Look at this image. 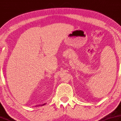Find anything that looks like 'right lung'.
<instances>
[{
	"mask_svg": "<svg viewBox=\"0 0 121 121\" xmlns=\"http://www.w3.org/2000/svg\"><path fill=\"white\" fill-rule=\"evenodd\" d=\"M45 104H46V103H45V104H42V105H44ZM39 106H40V105H39Z\"/></svg>",
	"mask_w": 121,
	"mask_h": 121,
	"instance_id": "add662e5",
	"label": "right lung"
}]
</instances>
